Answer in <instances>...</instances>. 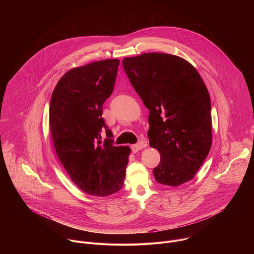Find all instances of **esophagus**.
Masks as SVG:
<instances>
[{"instance_id": "34e87169", "label": "esophagus", "mask_w": 254, "mask_h": 254, "mask_svg": "<svg viewBox=\"0 0 254 254\" xmlns=\"http://www.w3.org/2000/svg\"><path fill=\"white\" fill-rule=\"evenodd\" d=\"M142 147H143V144H142V143L132 144V145L130 146V148H131V151H132L133 153H136L137 151H139L140 149H142Z\"/></svg>"}]
</instances>
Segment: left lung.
<instances>
[{"label": "left lung", "mask_w": 254, "mask_h": 254, "mask_svg": "<svg viewBox=\"0 0 254 254\" xmlns=\"http://www.w3.org/2000/svg\"><path fill=\"white\" fill-rule=\"evenodd\" d=\"M123 66L149 110V144L160 153L155 180L172 187L192 180L212 146L211 99L200 74L166 53L127 57Z\"/></svg>", "instance_id": "left-lung-1"}]
</instances>
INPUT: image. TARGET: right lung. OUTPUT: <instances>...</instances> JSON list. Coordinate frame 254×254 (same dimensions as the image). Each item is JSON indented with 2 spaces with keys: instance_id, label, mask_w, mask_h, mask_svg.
I'll list each match as a JSON object with an SVG mask.
<instances>
[{
  "instance_id": "add662e5",
  "label": "right lung",
  "mask_w": 254,
  "mask_h": 254,
  "mask_svg": "<svg viewBox=\"0 0 254 254\" xmlns=\"http://www.w3.org/2000/svg\"><path fill=\"white\" fill-rule=\"evenodd\" d=\"M119 59L73 68L58 81L50 100L49 125L56 154L74 184L92 196L124 186L130 148L115 146L103 104L114 90ZM107 138L101 140L102 131Z\"/></svg>"
}]
</instances>
